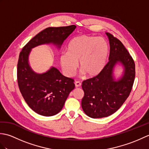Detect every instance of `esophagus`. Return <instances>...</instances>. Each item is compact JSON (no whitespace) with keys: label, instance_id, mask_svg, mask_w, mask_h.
Masks as SVG:
<instances>
[{"label":"esophagus","instance_id":"esophagus-1","mask_svg":"<svg viewBox=\"0 0 149 149\" xmlns=\"http://www.w3.org/2000/svg\"><path fill=\"white\" fill-rule=\"evenodd\" d=\"M75 87H80L81 85V83H80L79 81H75Z\"/></svg>","mask_w":149,"mask_h":149}]
</instances>
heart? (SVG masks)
I'll list each match as a JSON object with an SVG mask.
<instances>
[{
  "mask_svg": "<svg viewBox=\"0 0 149 149\" xmlns=\"http://www.w3.org/2000/svg\"><path fill=\"white\" fill-rule=\"evenodd\" d=\"M108 54V44L104 38L83 35L69 42L67 52L60 55V65L66 76L72 77L76 72L79 61L81 74L94 77L102 71Z\"/></svg>",
  "mask_w": 149,
  "mask_h": 149,
  "instance_id": "heart-1",
  "label": "heart"
}]
</instances>
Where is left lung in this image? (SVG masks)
<instances>
[{"label":"left lung","instance_id":"8db88e82","mask_svg":"<svg viewBox=\"0 0 149 149\" xmlns=\"http://www.w3.org/2000/svg\"><path fill=\"white\" fill-rule=\"evenodd\" d=\"M109 61L96 77L84 81V95L81 106L86 115L92 118L107 117L115 113L130 94L135 77V64L124 45L110 33ZM122 65L123 70L116 78L115 66Z\"/></svg>","mask_w":149,"mask_h":149}]
</instances>
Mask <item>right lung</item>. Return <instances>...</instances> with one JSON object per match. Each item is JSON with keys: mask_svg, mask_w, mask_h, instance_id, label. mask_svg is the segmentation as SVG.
<instances>
[{"mask_svg": "<svg viewBox=\"0 0 149 149\" xmlns=\"http://www.w3.org/2000/svg\"><path fill=\"white\" fill-rule=\"evenodd\" d=\"M75 28L74 25L46 28L31 39L20 53L17 65L19 89L27 105L40 115L50 116L58 114L75 84L72 79L63 75L54 66L42 74L34 72L29 62L31 50L49 44L60 49Z\"/></svg>", "mask_w": 149, "mask_h": 149, "instance_id": "1", "label": "right lung"}]
</instances>
